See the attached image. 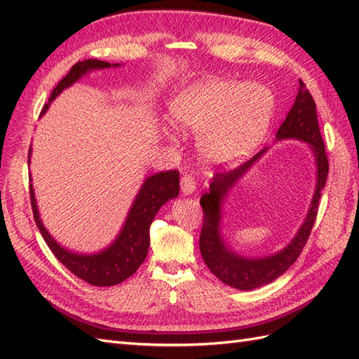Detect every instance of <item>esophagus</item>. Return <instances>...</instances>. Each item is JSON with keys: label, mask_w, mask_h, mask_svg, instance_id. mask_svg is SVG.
Segmentation results:
<instances>
[{"label": "esophagus", "mask_w": 359, "mask_h": 359, "mask_svg": "<svg viewBox=\"0 0 359 359\" xmlns=\"http://www.w3.org/2000/svg\"><path fill=\"white\" fill-rule=\"evenodd\" d=\"M180 187H182V193H184L185 196H189V194L194 193L196 182L189 174H184V175H182V179H180Z\"/></svg>", "instance_id": "34e87169"}]
</instances>
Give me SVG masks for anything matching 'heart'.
Wrapping results in <instances>:
<instances>
[{
  "label": "heart",
  "instance_id": "obj_1",
  "mask_svg": "<svg viewBox=\"0 0 359 359\" xmlns=\"http://www.w3.org/2000/svg\"><path fill=\"white\" fill-rule=\"evenodd\" d=\"M274 111V97L262 85L205 79L172 98V123L199 135L205 158L234 165L248 157L264 135Z\"/></svg>",
  "mask_w": 359,
  "mask_h": 359
}]
</instances>
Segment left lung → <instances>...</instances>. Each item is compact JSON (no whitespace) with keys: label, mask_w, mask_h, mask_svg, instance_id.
Masks as SVG:
<instances>
[{"label":"left lung","mask_w":359,"mask_h":359,"mask_svg":"<svg viewBox=\"0 0 359 359\" xmlns=\"http://www.w3.org/2000/svg\"><path fill=\"white\" fill-rule=\"evenodd\" d=\"M276 139H297L306 142L313 149L316 158V189L310 203L307 217L293 241L284 250L265 257H243L228 247L222 234H220V212H222V202L226 193L238 184L242 175L265 154L269 148L259 151L253 158H250L248 162L234 168L231 171L215 174L210 185V191L201 197L203 225L199 247L203 261L211 273L222 280L224 284L243 290V292L270 284L274 279H278L280 274H284L296 262L302 248L306 247L311 228H313L316 220L319 199H321V191L325 187L327 174H329V160H327L324 140L321 131H319L316 103L302 80H299V90H297L292 109L287 114L284 123L278 129Z\"/></svg>","instance_id":"obj_1"}]
</instances>
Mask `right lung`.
I'll return each mask as SVG.
<instances>
[{
	"mask_svg": "<svg viewBox=\"0 0 359 359\" xmlns=\"http://www.w3.org/2000/svg\"><path fill=\"white\" fill-rule=\"evenodd\" d=\"M111 66L117 67L120 65H111L102 62V60H85V62L75 63L71 67V71L67 72L66 77L52 90L49 103L44 104L41 114L48 111L53 98L62 93L63 89L69 88L75 81L80 80L83 75H86L88 72L95 69H106V67ZM30 151L32 149H29V158ZM27 162H30V160H27ZM179 189L180 185L177 170L149 175V177L143 182L139 194L135 196L133 207L128 212L125 225L118 233L117 239L114 241L108 248L100 251V253L80 255L60 245V243H57V241L49 234V231L46 230L40 219V212H38L34 188L32 185L29 187L30 203H32L35 224L53 256H55L67 270L74 273L75 276L86 280L90 285L97 287H111L120 284V282H123L129 276H133V274L139 270V266L143 264L144 257L148 255L149 226L152 224V220H154L157 211L162 208L168 201L179 196Z\"/></svg>",
	"mask_w": 359,
	"mask_h": 359,
	"instance_id": "obj_1",
	"label": "right lung"
}]
</instances>
